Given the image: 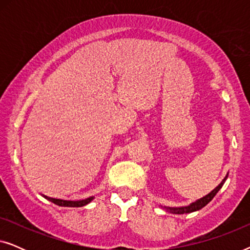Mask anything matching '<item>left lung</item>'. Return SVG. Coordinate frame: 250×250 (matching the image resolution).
<instances>
[{"label": "left lung", "mask_w": 250, "mask_h": 250, "mask_svg": "<svg viewBox=\"0 0 250 250\" xmlns=\"http://www.w3.org/2000/svg\"><path fill=\"white\" fill-rule=\"evenodd\" d=\"M228 175L229 173L227 174V176L224 177L223 181L218 184V186L215 188V189L213 191H210L209 193L206 194V196L200 198V199H198L194 201V203L188 205V206H184V207H167V206H162L164 209H166V211H169V213H173V214H189V213H192V211H197L201 209V208L206 206V205L209 203V201L213 199V198L216 196V193L220 191V189L222 187H223V184L225 181H227L228 179Z\"/></svg>", "instance_id": "1"}]
</instances>
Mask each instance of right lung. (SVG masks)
Returning <instances> with one entry per match:
<instances>
[{"instance_id":"add662e5","label":"right lung","mask_w":250,"mask_h":250,"mask_svg":"<svg viewBox=\"0 0 250 250\" xmlns=\"http://www.w3.org/2000/svg\"><path fill=\"white\" fill-rule=\"evenodd\" d=\"M42 196L45 198V199L51 201V203L56 204L58 206H61V207H83L85 205L90 204L91 201L94 199V197H88L82 200H66V199H59V198L47 197L45 194H42Z\"/></svg>"}]
</instances>
